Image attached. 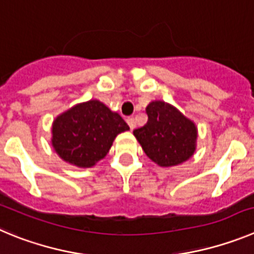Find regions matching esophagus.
Segmentation results:
<instances>
[{"label": "esophagus", "mask_w": 254, "mask_h": 254, "mask_svg": "<svg viewBox=\"0 0 254 254\" xmlns=\"http://www.w3.org/2000/svg\"><path fill=\"white\" fill-rule=\"evenodd\" d=\"M127 125H129V127L131 130L135 127V120H134V118H127Z\"/></svg>", "instance_id": "34e87169"}]
</instances>
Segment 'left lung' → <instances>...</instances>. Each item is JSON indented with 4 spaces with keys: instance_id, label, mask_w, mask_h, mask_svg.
<instances>
[{
    "instance_id": "left-lung-1",
    "label": "left lung",
    "mask_w": 254,
    "mask_h": 254,
    "mask_svg": "<svg viewBox=\"0 0 254 254\" xmlns=\"http://www.w3.org/2000/svg\"><path fill=\"white\" fill-rule=\"evenodd\" d=\"M148 122L134 130L145 154L162 167L180 164L195 152L197 130L177 109L163 101L150 102Z\"/></svg>"
}]
</instances>
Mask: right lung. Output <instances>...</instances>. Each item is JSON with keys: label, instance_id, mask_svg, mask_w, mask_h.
Listing matches in <instances>:
<instances>
[{"label": "right lung", "instance_id": "right-lung-1", "mask_svg": "<svg viewBox=\"0 0 254 254\" xmlns=\"http://www.w3.org/2000/svg\"><path fill=\"white\" fill-rule=\"evenodd\" d=\"M129 130L119 114L97 100L72 107L53 124V147L61 158L91 167L107 154L119 132Z\"/></svg>", "mask_w": 254, "mask_h": 254}]
</instances>
